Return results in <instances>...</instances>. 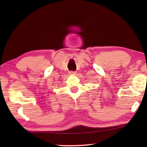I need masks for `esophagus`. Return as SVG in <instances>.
<instances>
[{
	"label": "esophagus",
	"mask_w": 147,
	"mask_h": 147,
	"mask_svg": "<svg viewBox=\"0 0 147 147\" xmlns=\"http://www.w3.org/2000/svg\"><path fill=\"white\" fill-rule=\"evenodd\" d=\"M69 74H71V75H75V74H76V71H70L69 72Z\"/></svg>",
	"instance_id": "1"
}]
</instances>
